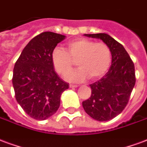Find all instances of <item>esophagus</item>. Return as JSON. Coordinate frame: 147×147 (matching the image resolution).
<instances>
[{"label":"esophagus","mask_w":147,"mask_h":147,"mask_svg":"<svg viewBox=\"0 0 147 147\" xmlns=\"http://www.w3.org/2000/svg\"><path fill=\"white\" fill-rule=\"evenodd\" d=\"M69 87H70V88H76V87H78V86H77V85L70 84V85H69Z\"/></svg>","instance_id":"34e87169"}]
</instances>
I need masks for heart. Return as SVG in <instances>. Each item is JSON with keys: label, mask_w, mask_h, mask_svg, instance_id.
<instances>
[{"label": "heart", "mask_w": 147, "mask_h": 147, "mask_svg": "<svg viewBox=\"0 0 147 147\" xmlns=\"http://www.w3.org/2000/svg\"><path fill=\"white\" fill-rule=\"evenodd\" d=\"M51 61L56 71L62 76L71 71L74 61H77L79 68L67 75L66 79L80 82L89 77L95 80L103 76L111 63V51L106 43L78 38L67 43V51L61 47L54 48Z\"/></svg>", "instance_id": "1"}]
</instances>
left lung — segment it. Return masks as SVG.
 Listing matches in <instances>:
<instances>
[{
    "instance_id": "8db88e82",
    "label": "left lung",
    "mask_w": 147,
    "mask_h": 147,
    "mask_svg": "<svg viewBox=\"0 0 147 147\" xmlns=\"http://www.w3.org/2000/svg\"><path fill=\"white\" fill-rule=\"evenodd\" d=\"M100 39L111 51V65L105 76L90 85L91 96L82 102L85 111L92 118L106 121L118 115L129 102L136 83L135 66L124 47L107 33L84 34Z\"/></svg>"
}]
</instances>
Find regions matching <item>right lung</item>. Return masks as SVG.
I'll return each instance as SVG.
<instances>
[{"instance_id": "right-lung-1", "label": "right lung", "mask_w": 147, "mask_h": 147, "mask_svg": "<svg viewBox=\"0 0 147 147\" xmlns=\"http://www.w3.org/2000/svg\"><path fill=\"white\" fill-rule=\"evenodd\" d=\"M65 36L52 32L40 33L25 47L13 70L16 100L27 115L45 120L60 107L61 93L68 89L54 69L51 54Z\"/></svg>"}]
</instances>
